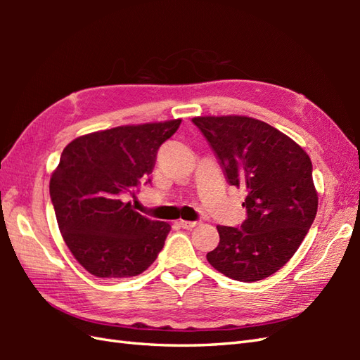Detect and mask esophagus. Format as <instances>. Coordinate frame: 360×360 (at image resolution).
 Returning <instances> with one entry per match:
<instances>
[{
    "label": "esophagus",
    "mask_w": 360,
    "mask_h": 360,
    "mask_svg": "<svg viewBox=\"0 0 360 360\" xmlns=\"http://www.w3.org/2000/svg\"><path fill=\"white\" fill-rule=\"evenodd\" d=\"M179 226H181L182 229H187V231H188V229L196 227L198 223H196V221H184V219H181V221H179Z\"/></svg>",
    "instance_id": "obj_1"
}]
</instances>
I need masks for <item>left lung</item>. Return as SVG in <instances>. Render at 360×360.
Instances as JSON below:
<instances>
[{"instance_id":"obj_1","label":"left lung","mask_w":360,"mask_h":360,"mask_svg":"<svg viewBox=\"0 0 360 360\" xmlns=\"http://www.w3.org/2000/svg\"><path fill=\"white\" fill-rule=\"evenodd\" d=\"M192 122L215 151L229 184L246 190L248 218L240 227H217L219 244L207 262L238 281L269 277L295 254L316 218L311 159L262 120L205 116Z\"/></svg>"}]
</instances>
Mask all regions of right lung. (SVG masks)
Listing matches in <instances>:
<instances>
[{
    "label": "right lung",
    "instance_id": "right-lung-1",
    "mask_svg": "<svg viewBox=\"0 0 360 360\" xmlns=\"http://www.w3.org/2000/svg\"><path fill=\"white\" fill-rule=\"evenodd\" d=\"M181 119L125 125L68 143L49 193L58 229L74 258L98 278L142 274L162 250L170 224L141 215L125 195L151 182L160 145Z\"/></svg>",
    "mask_w": 360,
    "mask_h": 360
}]
</instances>
